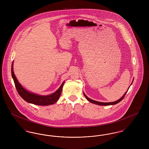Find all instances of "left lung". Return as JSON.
<instances>
[{"instance_id":"obj_1","label":"left lung","mask_w":149,"mask_h":149,"mask_svg":"<svg viewBox=\"0 0 149 149\" xmlns=\"http://www.w3.org/2000/svg\"><path fill=\"white\" fill-rule=\"evenodd\" d=\"M132 83H133V81H132ZM132 83H131V84H132ZM129 88H130V87H129ZM128 89H129V88H128ZM127 91L124 94V95H123L120 98V99H118V100L115 101V102H108V103L100 102L95 101V100H92V99H90L89 98H88V97L85 95V94H84V96H85V97L86 98V99H87L88 101H89L90 102L92 103L95 104H97V105H100V106H109V105H114V104H117V103H118L119 102H120V101L124 98V97H125V96L127 92Z\"/></svg>"}]
</instances>
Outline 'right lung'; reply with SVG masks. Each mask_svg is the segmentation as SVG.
I'll use <instances>...</instances> for the list:
<instances>
[{"label":"right lung","instance_id":"obj_1","mask_svg":"<svg viewBox=\"0 0 149 149\" xmlns=\"http://www.w3.org/2000/svg\"><path fill=\"white\" fill-rule=\"evenodd\" d=\"M13 63H12L11 71L12 76L14 80L15 86L19 95L25 101L29 103H32L38 106H49L54 104L58 100L61 94L63 86L65 83L64 81L55 92L50 95H41L35 93L29 92L28 91L26 90L18 81L13 72Z\"/></svg>","mask_w":149,"mask_h":149}]
</instances>
